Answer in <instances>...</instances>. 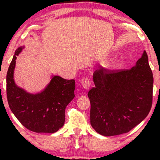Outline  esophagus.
<instances>
[{
    "instance_id": "1",
    "label": "esophagus",
    "mask_w": 160,
    "mask_h": 160,
    "mask_svg": "<svg viewBox=\"0 0 160 160\" xmlns=\"http://www.w3.org/2000/svg\"><path fill=\"white\" fill-rule=\"evenodd\" d=\"M90 80L88 78H84L82 80V85L85 89H89L90 87Z\"/></svg>"
}]
</instances>
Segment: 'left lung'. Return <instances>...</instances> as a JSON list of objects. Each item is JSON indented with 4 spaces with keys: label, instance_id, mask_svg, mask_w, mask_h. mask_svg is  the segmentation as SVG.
I'll list each match as a JSON object with an SVG mask.
<instances>
[{
    "label": "left lung",
    "instance_id": "left-lung-1",
    "mask_svg": "<svg viewBox=\"0 0 160 160\" xmlns=\"http://www.w3.org/2000/svg\"><path fill=\"white\" fill-rule=\"evenodd\" d=\"M95 87L88 92L90 123L104 136L128 132L141 123L152 106L154 78L143 52L135 66L126 70H96Z\"/></svg>",
    "mask_w": 160,
    "mask_h": 160
}]
</instances>
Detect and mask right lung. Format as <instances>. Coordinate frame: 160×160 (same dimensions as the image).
Returning a JSON list of instances; mask_svg holds the SVG:
<instances>
[{
  "label": "right lung",
  "instance_id": "1",
  "mask_svg": "<svg viewBox=\"0 0 160 160\" xmlns=\"http://www.w3.org/2000/svg\"><path fill=\"white\" fill-rule=\"evenodd\" d=\"M24 47L15 51L6 75V95L12 113L22 125L35 132L54 133L65 123L66 106L75 97V80L53 76L49 84L37 94L27 92L14 80L17 56Z\"/></svg>",
  "mask_w": 160,
  "mask_h": 160
}]
</instances>
